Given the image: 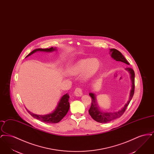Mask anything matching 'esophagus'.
Masks as SVG:
<instances>
[{
    "instance_id": "obj_1",
    "label": "esophagus",
    "mask_w": 154,
    "mask_h": 154,
    "mask_svg": "<svg viewBox=\"0 0 154 154\" xmlns=\"http://www.w3.org/2000/svg\"><path fill=\"white\" fill-rule=\"evenodd\" d=\"M74 94L75 95L77 96H81L82 95V90L80 88H77L75 91H74Z\"/></svg>"
}]
</instances>
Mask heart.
<instances>
[{
	"label": "heart",
	"mask_w": 154,
	"mask_h": 154,
	"mask_svg": "<svg viewBox=\"0 0 154 154\" xmlns=\"http://www.w3.org/2000/svg\"><path fill=\"white\" fill-rule=\"evenodd\" d=\"M102 66L100 60L98 58L81 59L70 66L67 72L71 75L82 73V78L87 80L94 77L99 72Z\"/></svg>",
	"instance_id": "heart-1"
}]
</instances>
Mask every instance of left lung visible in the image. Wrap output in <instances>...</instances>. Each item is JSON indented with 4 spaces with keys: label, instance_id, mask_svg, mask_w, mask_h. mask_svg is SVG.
Listing matches in <instances>:
<instances>
[{
    "label": "left lung",
    "instance_id": "8db88e82",
    "mask_svg": "<svg viewBox=\"0 0 154 154\" xmlns=\"http://www.w3.org/2000/svg\"><path fill=\"white\" fill-rule=\"evenodd\" d=\"M110 52H111V57L114 59H115L116 61H119V62H124L127 65H129V63L127 61V60L122 55V54L119 51L113 48L111 49ZM131 74V80H132V89L131 91L130 94V97H129V100L127 103L125 105L124 107L121 109V110L118 111L117 112H100L97 109V106L96 103L95 96L94 95V94L90 93L89 95L91 97L92 99V102H91V107L89 110V114L91 116L95 121L100 122V123H106L109 122L110 121H111L114 119H116L118 118H119L121 116H122V114L124 113L125 110L126 109L128 106L129 105V103L131 102V99L134 95V88H135V85H134V72L132 69V68L130 67H127L126 69Z\"/></svg>",
    "mask_w": 154,
    "mask_h": 154
}]
</instances>
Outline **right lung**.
Instances as JSON below:
<instances>
[{"instance_id":"right-lung-1","label":"right lung","mask_w":154,"mask_h":154,"mask_svg":"<svg viewBox=\"0 0 154 154\" xmlns=\"http://www.w3.org/2000/svg\"><path fill=\"white\" fill-rule=\"evenodd\" d=\"M55 50V49L53 47H51L50 48H44V49L38 48V49L34 50L33 51L31 52L26 57L29 56L36 51L51 52L54 51ZM69 96L67 94L61 97L60 100H59L57 107L56 108L55 111H54L51 114H49L47 115H44V116L36 115L32 113L28 110L27 111L33 117L37 119L40 120L43 122L51 123V124L58 123L66 116V114L67 113L68 111L69 110L70 104L69 102Z\"/></svg>"}]
</instances>
